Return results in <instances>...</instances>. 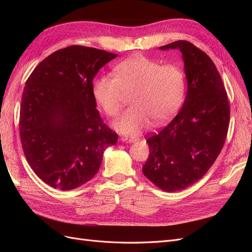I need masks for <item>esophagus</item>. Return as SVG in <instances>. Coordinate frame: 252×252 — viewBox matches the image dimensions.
<instances>
[{
  "label": "esophagus",
  "instance_id": "esophagus-1",
  "mask_svg": "<svg viewBox=\"0 0 252 252\" xmlns=\"http://www.w3.org/2000/svg\"><path fill=\"white\" fill-rule=\"evenodd\" d=\"M121 140L125 143H133L135 141H138L139 139L135 138V136H123Z\"/></svg>",
  "mask_w": 252,
  "mask_h": 252
}]
</instances>
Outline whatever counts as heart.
Instances as JSON below:
<instances>
[{
    "instance_id": "1",
    "label": "heart",
    "mask_w": 252,
    "mask_h": 252,
    "mask_svg": "<svg viewBox=\"0 0 252 252\" xmlns=\"http://www.w3.org/2000/svg\"><path fill=\"white\" fill-rule=\"evenodd\" d=\"M94 93L111 118L118 116L127 95L132 94V107L118 120L116 127L123 133L135 134L149 127L152 120L162 124L179 111L185 97L186 78L177 65L134 56L116 66V77L98 78Z\"/></svg>"
}]
</instances>
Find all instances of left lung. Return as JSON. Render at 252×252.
Masks as SVG:
<instances>
[{"label": "left lung", "instance_id": "obj_1", "mask_svg": "<svg viewBox=\"0 0 252 252\" xmlns=\"http://www.w3.org/2000/svg\"><path fill=\"white\" fill-rule=\"evenodd\" d=\"M179 48L188 82L182 109L168 125L147 139L149 157L143 173L165 191H179L202 179L222 150L229 127L230 105L212 60L188 41L159 49Z\"/></svg>", "mask_w": 252, "mask_h": 252}]
</instances>
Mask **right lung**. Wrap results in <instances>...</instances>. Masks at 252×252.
I'll list each match as a JSON object with an SVG mask.
<instances>
[{
	"mask_svg": "<svg viewBox=\"0 0 252 252\" xmlns=\"http://www.w3.org/2000/svg\"><path fill=\"white\" fill-rule=\"evenodd\" d=\"M117 53L72 45L51 53L26 81L19 130L28 164L53 188L93 179L105 149L118 141L95 108L94 78Z\"/></svg>",
	"mask_w": 252,
	"mask_h": 252,
	"instance_id": "1",
	"label": "right lung"
}]
</instances>
